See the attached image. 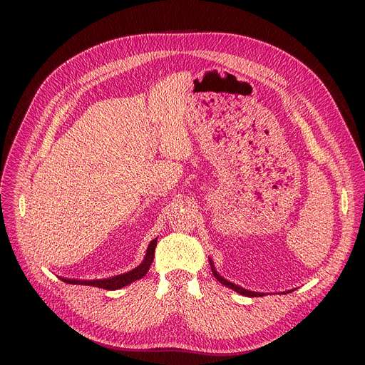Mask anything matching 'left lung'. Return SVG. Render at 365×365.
Returning <instances> with one entry per match:
<instances>
[{"label": "left lung", "mask_w": 365, "mask_h": 365, "mask_svg": "<svg viewBox=\"0 0 365 365\" xmlns=\"http://www.w3.org/2000/svg\"><path fill=\"white\" fill-rule=\"evenodd\" d=\"M210 264H211V269H212V273H214L215 279H217L220 283H222L224 286H227V287L232 289L234 292H237V293H240V294H242V296H248V297H259V296H264V294H266V293H259V292L247 290V289H244V287H241V286H238V284H235V283H231L230 280L224 279V277L217 272V269H215V266H214V262H212L211 258H210ZM290 292H293V290H287V292H283V293L286 294V293H290Z\"/></svg>", "instance_id": "1"}]
</instances>
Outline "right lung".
Here are the masks:
<instances>
[{
	"instance_id": "add662e5",
	"label": "right lung",
	"mask_w": 365,
	"mask_h": 365,
	"mask_svg": "<svg viewBox=\"0 0 365 365\" xmlns=\"http://www.w3.org/2000/svg\"><path fill=\"white\" fill-rule=\"evenodd\" d=\"M155 245H158V238H154L153 241H150L147 251H145V257L141 262L140 266H137L135 269L118 274V276H113L108 279H96V280H78V279H68V277H61L62 282L69 283V284H85V286H93V287H101V289H106V290H118L124 286L131 284L135 280H140L145 276V273L148 272L151 263H153V258H154V250Z\"/></svg>"
}]
</instances>
